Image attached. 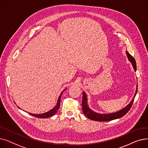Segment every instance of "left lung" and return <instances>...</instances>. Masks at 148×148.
<instances>
[{
	"label": "left lung",
	"mask_w": 148,
	"mask_h": 148,
	"mask_svg": "<svg viewBox=\"0 0 148 148\" xmlns=\"http://www.w3.org/2000/svg\"><path fill=\"white\" fill-rule=\"evenodd\" d=\"M127 56L128 58V59L131 62L133 67L134 68V71H136V62L134 58L132 56L131 54L126 51ZM137 93V84L136 86V92L134 94V95L132 99V100L130 101V103L126 106L125 107L122 108L121 110H118V112L110 113H99L94 112L92 110L91 108L89 107L88 105V97L85 92H83V100H82V110L84 114V115L86 116V117L91 120L95 121H100V122H107V121H110L112 120L117 119L119 118H121L123 116L127 114L128 112L130 110V108L133 104L134 102V98Z\"/></svg>",
	"instance_id": "8db88e82"
}]
</instances>
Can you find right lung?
<instances>
[{
  "mask_svg": "<svg viewBox=\"0 0 148 148\" xmlns=\"http://www.w3.org/2000/svg\"><path fill=\"white\" fill-rule=\"evenodd\" d=\"M66 89L64 90L63 91H62L60 95L59 96V98L58 99V102L56 103V105L54 106L52 109H51L50 110L48 111L47 112H45V113H41V114H34V113H28L29 114L32 115L33 116H35V117H36V118H49L50 117V116H53L54 114H56L58 112V110H59V107H60V98H61V96L62 95V94H63V92ZM19 108H20L19 107H18ZM21 109V108H20Z\"/></svg>",
  "mask_w": 148,
  "mask_h": 148,
  "instance_id": "1",
  "label": "right lung"
}]
</instances>
